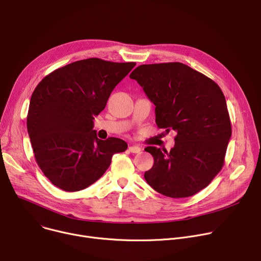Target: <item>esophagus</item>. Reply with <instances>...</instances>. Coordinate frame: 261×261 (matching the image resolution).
<instances>
[{"label":"esophagus","instance_id":"34e87169","mask_svg":"<svg viewBox=\"0 0 261 261\" xmlns=\"http://www.w3.org/2000/svg\"><path fill=\"white\" fill-rule=\"evenodd\" d=\"M129 151L131 153H140L141 152V148L138 146H135V145H132V146H129Z\"/></svg>","mask_w":261,"mask_h":261}]
</instances>
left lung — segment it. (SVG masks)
Segmentation results:
<instances>
[{"instance_id":"8db88e82","label":"left lung","mask_w":261,"mask_h":261,"mask_svg":"<svg viewBox=\"0 0 261 261\" xmlns=\"http://www.w3.org/2000/svg\"><path fill=\"white\" fill-rule=\"evenodd\" d=\"M130 79L140 84L155 105V121L167 133L175 131L170 152L145 150L154 158L146 181L159 193L181 198L209 186L224 164L232 128L219 86L182 63L141 65Z\"/></svg>"}]
</instances>
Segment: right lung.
Instances as JSON below:
<instances>
[{
    "label": "right lung",
    "mask_w": 261,
    "mask_h": 261,
    "mask_svg": "<svg viewBox=\"0 0 261 261\" xmlns=\"http://www.w3.org/2000/svg\"><path fill=\"white\" fill-rule=\"evenodd\" d=\"M135 63L91 58L68 64L36 87L27 114L34 158L52 185L75 192L102 176L112 156L128 145L120 138H97L94 116Z\"/></svg>",
    "instance_id": "add662e5"
}]
</instances>
